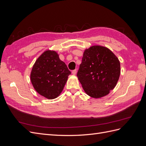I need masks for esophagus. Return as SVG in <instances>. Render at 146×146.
Here are the masks:
<instances>
[{
  "label": "esophagus",
  "mask_w": 146,
  "mask_h": 146,
  "mask_svg": "<svg viewBox=\"0 0 146 146\" xmlns=\"http://www.w3.org/2000/svg\"><path fill=\"white\" fill-rule=\"evenodd\" d=\"M72 74L73 75H76L77 74V69H75V70H73L72 71Z\"/></svg>",
  "instance_id": "34e87169"
}]
</instances>
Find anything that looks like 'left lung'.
<instances>
[{
	"instance_id": "left-lung-1",
	"label": "left lung",
	"mask_w": 146,
	"mask_h": 146,
	"mask_svg": "<svg viewBox=\"0 0 146 146\" xmlns=\"http://www.w3.org/2000/svg\"><path fill=\"white\" fill-rule=\"evenodd\" d=\"M121 65L117 57L106 47L92 46L84 51L77 76L86 93L101 98L118 82Z\"/></svg>"
}]
</instances>
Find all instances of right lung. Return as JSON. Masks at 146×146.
Instances as JSON below:
<instances>
[{"label":"right lung","instance_id":"obj_1","mask_svg":"<svg viewBox=\"0 0 146 146\" xmlns=\"http://www.w3.org/2000/svg\"><path fill=\"white\" fill-rule=\"evenodd\" d=\"M70 74L57 52L48 50L35 61L30 80L38 93L48 99H54L62 92Z\"/></svg>","mask_w":146,"mask_h":146}]
</instances>
